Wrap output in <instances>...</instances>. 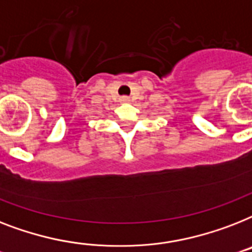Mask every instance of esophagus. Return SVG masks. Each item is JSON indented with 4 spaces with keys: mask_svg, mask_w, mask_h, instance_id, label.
<instances>
[{
    "mask_svg": "<svg viewBox=\"0 0 252 252\" xmlns=\"http://www.w3.org/2000/svg\"><path fill=\"white\" fill-rule=\"evenodd\" d=\"M129 101H130L129 97H122V98H120V102H122V103H128Z\"/></svg>",
    "mask_w": 252,
    "mask_h": 252,
    "instance_id": "34e87169",
    "label": "esophagus"
}]
</instances>
